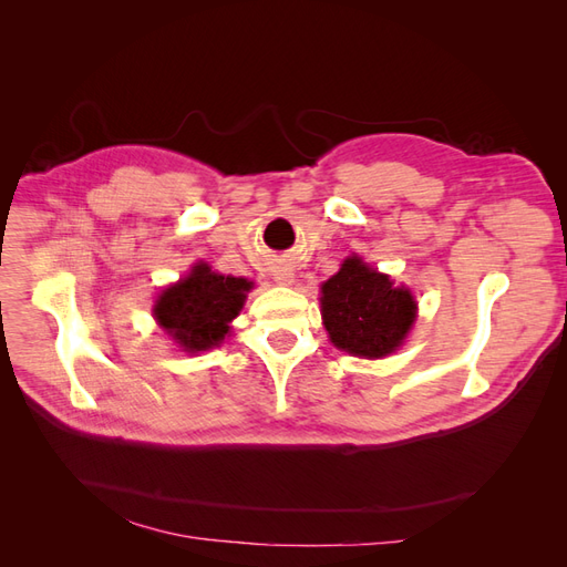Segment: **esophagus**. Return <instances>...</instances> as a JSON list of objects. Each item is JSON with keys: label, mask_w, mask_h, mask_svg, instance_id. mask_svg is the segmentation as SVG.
Returning a JSON list of instances; mask_svg holds the SVG:
<instances>
[{"label": "esophagus", "mask_w": 567, "mask_h": 567, "mask_svg": "<svg viewBox=\"0 0 567 567\" xmlns=\"http://www.w3.org/2000/svg\"><path fill=\"white\" fill-rule=\"evenodd\" d=\"M274 279H277L284 286H288V284H293V274H290L288 269H277V274H274Z\"/></svg>", "instance_id": "obj_1"}]
</instances>
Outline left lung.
<instances>
[{"instance_id": "obj_1", "label": "left lung", "mask_w": 567, "mask_h": 567, "mask_svg": "<svg viewBox=\"0 0 567 567\" xmlns=\"http://www.w3.org/2000/svg\"><path fill=\"white\" fill-rule=\"evenodd\" d=\"M321 317L336 348L379 359L402 346L416 317L409 290L394 288L385 274L359 257H348L340 271L321 286Z\"/></svg>"}]
</instances>
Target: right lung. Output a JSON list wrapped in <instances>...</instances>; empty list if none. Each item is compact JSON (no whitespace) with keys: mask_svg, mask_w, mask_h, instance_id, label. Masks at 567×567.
<instances>
[{"mask_svg":"<svg viewBox=\"0 0 567 567\" xmlns=\"http://www.w3.org/2000/svg\"><path fill=\"white\" fill-rule=\"evenodd\" d=\"M250 286L246 279L221 277L200 262L186 279L163 290L153 312L186 352H203L225 340Z\"/></svg>","mask_w":567,"mask_h":567,"instance_id":"add662e5","label":"right lung"}]
</instances>
